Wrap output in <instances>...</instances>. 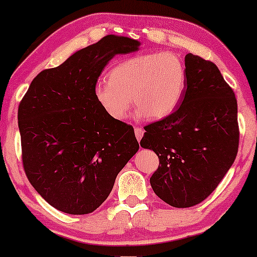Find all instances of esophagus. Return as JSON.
<instances>
[{
    "label": "esophagus",
    "mask_w": 257,
    "mask_h": 257,
    "mask_svg": "<svg viewBox=\"0 0 257 257\" xmlns=\"http://www.w3.org/2000/svg\"><path fill=\"white\" fill-rule=\"evenodd\" d=\"M144 130L142 128V127H136L135 128V133H136V137H137V139H138V142L140 139L143 138V136H144Z\"/></svg>",
    "instance_id": "1"
}]
</instances>
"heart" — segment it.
I'll use <instances>...</instances> for the list:
<instances>
[{
    "label": "heart",
    "instance_id": "heart-1",
    "mask_svg": "<svg viewBox=\"0 0 257 257\" xmlns=\"http://www.w3.org/2000/svg\"><path fill=\"white\" fill-rule=\"evenodd\" d=\"M187 89V68L173 51L151 52L126 58L98 80L94 98L108 117L122 121L133 100L138 115L163 119L177 110ZM134 98H132V97Z\"/></svg>",
    "mask_w": 257,
    "mask_h": 257
}]
</instances>
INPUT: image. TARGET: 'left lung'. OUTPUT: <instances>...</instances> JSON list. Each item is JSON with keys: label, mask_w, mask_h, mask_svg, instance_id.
<instances>
[{"label": "left lung", "mask_w": 257, "mask_h": 257, "mask_svg": "<svg viewBox=\"0 0 257 257\" xmlns=\"http://www.w3.org/2000/svg\"><path fill=\"white\" fill-rule=\"evenodd\" d=\"M187 89L173 113L145 126L140 145L159 158L150 179L168 205L187 208L212 194L238 150L237 101L213 62L186 55Z\"/></svg>", "instance_id": "obj_1"}]
</instances>
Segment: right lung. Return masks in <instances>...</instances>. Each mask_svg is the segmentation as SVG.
Segmentation results:
<instances>
[{
    "mask_svg": "<svg viewBox=\"0 0 257 257\" xmlns=\"http://www.w3.org/2000/svg\"><path fill=\"white\" fill-rule=\"evenodd\" d=\"M140 43L107 35L31 82L19 106L22 161L33 187L61 212L82 215L107 199L139 144L131 125L108 117L94 85L115 55Z\"/></svg>",
    "mask_w": 257,
    "mask_h": 257,
    "instance_id": "right-lung-1",
    "label": "right lung"
}]
</instances>
